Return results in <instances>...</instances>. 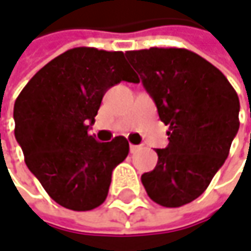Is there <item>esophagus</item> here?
Here are the masks:
<instances>
[{
	"label": "esophagus",
	"mask_w": 251,
	"mask_h": 251,
	"mask_svg": "<svg viewBox=\"0 0 251 251\" xmlns=\"http://www.w3.org/2000/svg\"><path fill=\"white\" fill-rule=\"evenodd\" d=\"M129 149H130V152H132V153H135V152H138V151L141 149V147H138V145H130Z\"/></svg>",
	"instance_id": "esophagus-1"
}]
</instances>
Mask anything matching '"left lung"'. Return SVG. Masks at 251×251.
<instances>
[{
  "instance_id": "8db88e82",
  "label": "left lung",
  "mask_w": 251,
  "mask_h": 251,
  "mask_svg": "<svg viewBox=\"0 0 251 251\" xmlns=\"http://www.w3.org/2000/svg\"><path fill=\"white\" fill-rule=\"evenodd\" d=\"M144 87L170 125L168 147L141 181L149 198L168 208L185 205L207 190L228 156L239 130V96L226 76L187 49L126 51Z\"/></svg>"
}]
</instances>
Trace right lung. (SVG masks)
I'll return each mask as SVG.
<instances>
[{
    "instance_id": "1",
    "label": "right lung",
    "mask_w": 251,
    "mask_h": 251,
    "mask_svg": "<svg viewBox=\"0 0 251 251\" xmlns=\"http://www.w3.org/2000/svg\"><path fill=\"white\" fill-rule=\"evenodd\" d=\"M122 80L139 81L122 51L76 47L38 70L15 100L14 133L24 161L64 208L103 204L112 171L129 153L124 136L98 142L87 133L106 90Z\"/></svg>"
}]
</instances>
